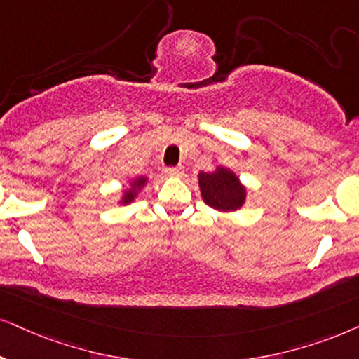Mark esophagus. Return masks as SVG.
Masks as SVG:
<instances>
[{"label": "esophagus", "mask_w": 359, "mask_h": 359, "mask_svg": "<svg viewBox=\"0 0 359 359\" xmlns=\"http://www.w3.org/2000/svg\"><path fill=\"white\" fill-rule=\"evenodd\" d=\"M165 174L169 177H182L184 170H182V167H167Z\"/></svg>", "instance_id": "34e87169"}]
</instances>
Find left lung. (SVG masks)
Segmentation results:
<instances>
[{
    "label": "left lung",
    "mask_w": 359,
    "mask_h": 359,
    "mask_svg": "<svg viewBox=\"0 0 359 359\" xmlns=\"http://www.w3.org/2000/svg\"><path fill=\"white\" fill-rule=\"evenodd\" d=\"M198 187L203 202L220 212H235L245 203L247 190L230 169L217 167L213 172L198 174Z\"/></svg>",
    "instance_id": "obj_1"
}]
</instances>
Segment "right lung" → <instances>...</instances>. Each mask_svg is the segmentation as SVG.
<instances>
[{"instance_id":"add662e5","label":"right lung","mask_w":359,"mask_h":359,"mask_svg":"<svg viewBox=\"0 0 359 359\" xmlns=\"http://www.w3.org/2000/svg\"><path fill=\"white\" fill-rule=\"evenodd\" d=\"M146 182H147V177H137V179L133 180V184H130V189L124 190V195H122V201H121L122 205H127V203L133 202L135 198V195H137V190L140 187H144Z\"/></svg>"}]
</instances>
